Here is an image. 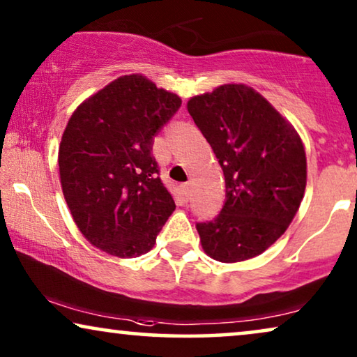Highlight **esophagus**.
Returning <instances> with one entry per match:
<instances>
[{"label":"esophagus","instance_id":"esophagus-1","mask_svg":"<svg viewBox=\"0 0 357 357\" xmlns=\"http://www.w3.org/2000/svg\"><path fill=\"white\" fill-rule=\"evenodd\" d=\"M190 183H183V185H180V195H182V198H183V202H188V198H190Z\"/></svg>","mask_w":357,"mask_h":357}]
</instances>
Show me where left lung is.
<instances>
[{"instance_id": "1", "label": "left lung", "mask_w": 357, "mask_h": 357, "mask_svg": "<svg viewBox=\"0 0 357 357\" xmlns=\"http://www.w3.org/2000/svg\"><path fill=\"white\" fill-rule=\"evenodd\" d=\"M187 109L226 180L221 213L197 224L203 250L222 263L260 255L286 232L304 198V144L294 126L248 86H219L192 97Z\"/></svg>"}]
</instances>
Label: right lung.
I'll use <instances>...</instances> for the list:
<instances>
[{
    "label": "right lung",
    "mask_w": 357,
    "mask_h": 357,
    "mask_svg": "<svg viewBox=\"0 0 357 357\" xmlns=\"http://www.w3.org/2000/svg\"><path fill=\"white\" fill-rule=\"evenodd\" d=\"M180 105L177 94L130 75L71 115L58 151L61 188L77 229L94 247L119 258L154 247L175 203L151 151Z\"/></svg>",
    "instance_id": "obj_1"
}]
</instances>
